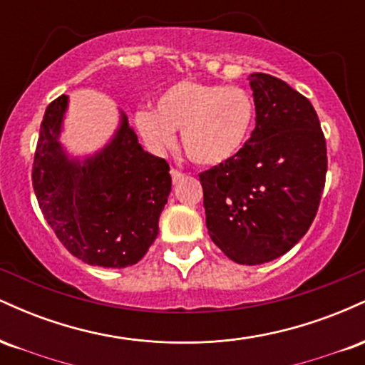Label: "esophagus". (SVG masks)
Listing matches in <instances>:
<instances>
[{
  "mask_svg": "<svg viewBox=\"0 0 365 365\" xmlns=\"http://www.w3.org/2000/svg\"><path fill=\"white\" fill-rule=\"evenodd\" d=\"M183 177H185V175H183L182 171L171 170V180H173V183H178L180 180H183Z\"/></svg>",
  "mask_w": 365,
  "mask_h": 365,
  "instance_id": "34e87169",
  "label": "esophagus"
}]
</instances>
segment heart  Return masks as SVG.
Wrapping results in <instances>:
<instances>
[{"label":"heart","mask_w":365,"mask_h":365,"mask_svg":"<svg viewBox=\"0 0 365 365\" xmlns=\"http://www.w3.org/2000/svg\"><path fill=\"white\" fill-rule=\"evenodd\" d=\"M255 108L249 92L221 83L183 81L158 96L153 111H139L135 125L153 149H170L173 130L197 166H220L235 159L252 132Z\"/></svg>","instance_id":"1"}]
</instances>
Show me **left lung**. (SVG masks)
Instances as JSON below:
<instances>
[{
    "mask_svg": "<svg viewBox=\"0 0 365 365\" xmlns=\"http://www.w3.org/2000/svg\"><path fill=\"white\" fill-rule=\"evenodd\" d=\"M255 128L235 159L199 175L206 226L226 257L245 266L287 254L307 233L328 158L311 101L267 73L249 75Z\"/></svg>",
    "mask_w": 365,
    "mask_h": 365,
    "instance_id": "8db88e82",
    "label": "left lung"
}]
</instances>
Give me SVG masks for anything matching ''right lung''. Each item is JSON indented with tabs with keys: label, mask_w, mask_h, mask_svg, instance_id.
<instances>
[{
	"label": "right lung",
	"mask_w": 365,
	"mask_h": 365,
	"mask_svg": "<svg viewBox=\"0 0 365 365\" xmlns=\"http://www.w3.org/2000/svg\"><path fill=\"white\" fill-rule=\"evenodd\" d=\"M66 110L63 94L41 123L32 185L44 220L86 264L115 269L137 264L156 240L168 202V163L144 150L123 111L101 149L72 156L60 140Z\"/></svg>",
	"instance_id": "obj_1"
}]
</instances>
